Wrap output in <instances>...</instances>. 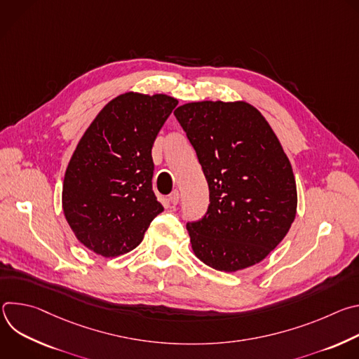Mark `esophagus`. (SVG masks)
Masks as SVG:
<instances>
[{
    "label": "esophagus",
    "mask_w": 359,
    "mask_h": 359,
    "mask_svg": "<svg viewBox=\"0 0 359 359\" xmlns=\"http://www.w3.org/2000/svg\"><path fill=\"white\" fill-rule=\"evenodd\" d=\"M179 198H180L179 190H173V191L170 193V196H169V201L173 204V206H176V204L179 203Z\"/></svg>",
    "instance_id": "1"
}]
</instances>
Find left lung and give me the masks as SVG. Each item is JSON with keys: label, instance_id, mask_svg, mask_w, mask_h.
<instances>
[{"label": "left lung", "instance_id": "1", "mask_svg": "<svg viewBox=\"0 0 359 359\" xmlns=\"http://www.w3.org/2000/svg\"><path fill=\"white\" fill-rule=\"evenodd\" d=\"M175 116L210 191L206 215L186 226L197 259L227 273L260 263L297 212L295 179L280 140L245 102H191Z\"/></svg>", "mask_w": 359, "mask_h": 359}]
</instances>
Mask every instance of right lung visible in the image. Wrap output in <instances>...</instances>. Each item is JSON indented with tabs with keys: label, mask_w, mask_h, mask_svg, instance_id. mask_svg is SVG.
I'll return each instance as SVG.
<instances>
[{
	"label": "right lung",
	"mask_w": 359,
	"mask_h": 359,
	"mask_svg": "<svg viewBox=\"0 0 359 359\" xmlns=\"http://www.w3.org/2000/svg\"><path fill=\"white\" fill-rule=\"evenodd\" d=\"M177 99L128 92L102 109L65 172L62 208L76 238L104 257L140 244L163 212L151 189V146Z\"/></svg>",
	"instance_id": "add662e5"
}]
</instances>
